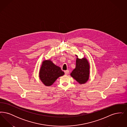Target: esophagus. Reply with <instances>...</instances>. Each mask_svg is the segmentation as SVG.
I'll return each instance as SVG.
<instances>
[{
  "label": "esophagus",
  "mask_w": 127,
  "mask_h": 127,
  "mask_svg": "<svg viewBox=\"0 0 127 127\" xmlns=\"http://www.w3.org/2000/svg\"><path fill=\"white\" fill-rule=\"evenodd\" d=\"M68 73H69V71L67 70L65 71V75H67L68 74Z\"/></svg>",
  "instance_id": "esophagus-1"
}]
</instances>
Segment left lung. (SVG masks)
Instances as JSON below:
<instances>
[{
	"instance_id": "8db88e82",
	"label": "left lung",
	"mask_w": 127,
	"mask_h": 127,
	"mask_svg": "<svg viewBox=\"0 0 127 127\" xmlns=\"http://www.w3.org/2000/svg\"><path fill=\"white\" fill-rule=\"evenodd\" d=\"M76 56L77 57L76 67L70 73V76L79 84H83L89 79L90 64L89 61L85 57L79 59L77 55Z\"/></svg>"
}]
</instances>
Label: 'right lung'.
Listing matches in <instances>:
<instances>
[{
	"label": "right lung",
	"mask_w": 127,
	"mask_h": 127,
	"mask_svg": "<svg viewBox=\"0 0 127 127\" xmlns=\"http://www.w3.org/2000/svg\"><path fill=\"white\" fill-rule=\"evenodd\" d=\"M64 75V72L60 66L54 64L50 60L42 61L39 71V78L46 86L49 87L60 77Z\"/></svg>",
	"instance_id": "add662e5"
}]
</instances>
